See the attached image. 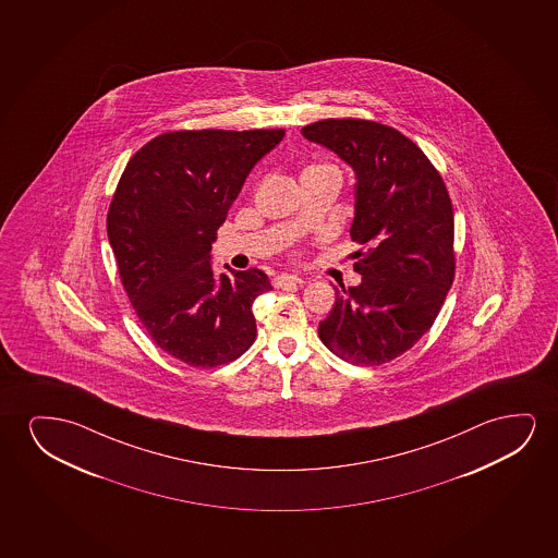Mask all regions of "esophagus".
Masks as SVG:
<instances>
[{"label": "esophagus", "instance_id": "1", "mask_svg": "<svg viewBox=\"0 0 558 558\" xmlns=\"http://www.w3.org/2000/svg\"><path fill=\"white\" fill-rule=\"evenodd\" d=\"M299 283H303V278L298 275H278L275 278L276 288H291V286H299Z\"/></svg>", "mask_w": 558, "mask_h": 558}]
</instances>
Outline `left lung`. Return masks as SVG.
I'll list each match as a JSON object with an SVG mask.
<instances>
[{"instance_id":"obj_1","label":"left lung","mask_w":558,"mask_h":558,"mask_svg":"<svg viewBox=\"0 0 558 558\" xmlns=\"http://www.w3.org/2000/svg\"><path fill=\"white\" fill-rule=\"evenodd\" d=\"M301 135L354 171L351 238L367 247L362 282L337 291L318 336L347 362L385 364L427 333L453 282L450 196L420 146L383 123L322 120Z\"/></svg>"}]
</instances>
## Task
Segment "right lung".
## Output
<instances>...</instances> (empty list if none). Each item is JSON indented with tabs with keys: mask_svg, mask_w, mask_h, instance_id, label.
I'll use <instances>...</instances> for the list:
<instances>
[{
	"mask_svg": "<svg viewBox=\"0 0 558 558\" xmlns=\"http://www.w3.org/2000/svg\"><path fill=\"white\" fill-rule=\"evenodd\" d=\"M283 130L173 131L123 171L107 217L123 288L161 351L194 367L227 364L257 336L252 305L272 290L259 268L211 267L232 202Z\"/></svg>",
	"mask_w": 558,
	"mask_h": 558,
	"instance_id": "add662e5",
	"label": "right lung"
}]
</instances>
